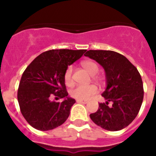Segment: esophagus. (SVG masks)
<instances>
[{
	"mask_svg": "<svg viewBox=\"0 0 156 156\" xmlns=\"http://www.w3.org/2000/svg\"><path fill=\"white\" fill-rule=\"evenodd\" d=\"M78 103H82V104H87L88 100H77Z\"/></svg>",
	"mask_w": 156,
	"mask_h": 156,
	"instance_id": "esophagus-1",
	"label": "esophagus"
}]
</instances>
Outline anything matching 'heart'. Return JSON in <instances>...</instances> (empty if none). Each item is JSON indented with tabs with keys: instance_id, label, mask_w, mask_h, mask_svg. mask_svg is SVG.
<instances>
[{
	"instance_id": "1",
	"label": "heart",
	"mask_w": 156,
	"mask_h": 156,
	"mask_svg": "<svg viewBox=\"0 0 156 156\" xmlns=\"http://www.w3.org/2000/svg\"><path fill=\"white\" fill-rule=\"evenodd\" d=\"M82 66L91 75H95L99 72V66L92 61H84L82 62ZM64 80L66 85L73 83V67L69 66L64 74ZM98 91L97 87L94 84L90 85H78L70 90V95L78 100H88Z\"/></svg>"
}]
</instances>
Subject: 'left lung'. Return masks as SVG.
Masks as SVG:
<instances>
[{"mask_svg": "<svg viewBox=\"0 0 156 156\" xmlns=\"http://www.w3.org/2000/svg\"><path fill=\"white\" fill-rule=\"evenodd\" d=\"M105 70L107 87L102 95L106 103L99 104L90 114L93 122L109 131L121 130L135 119L143 100V84L137 68L123 55L109 50H89L84 54ZM112 102L111 106H108Z\"/></svg>", "mask_w": 156, "mask_h": 156, "instance_id": "obj_1", "label": "left lung"}]
</instances>
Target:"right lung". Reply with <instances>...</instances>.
Instances as JSON below:
<instances>
[{"label": "right lung", "instance_id": "1", "mask_svg": "<svg viewBox=\"0 0 156 156\" xmlns=\"http://www.w3.org/2000/svg\"><path fill=\"white\" fill-rule=\"evenodd\" d=\"M87 50L52 49L41 53L27 67L21 78L18 101L21 112L33 128L50 130L69 116L75 100L68 97L64 74L69 66ZM64 98L62 102L52 100Z\"/></svg>", "mask_w": 156, "mask_h": 156}]
</instances>
